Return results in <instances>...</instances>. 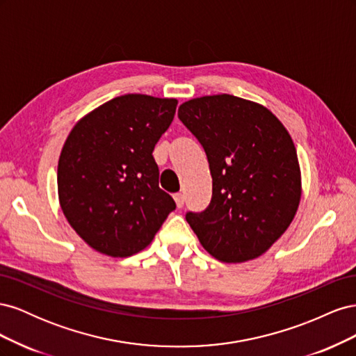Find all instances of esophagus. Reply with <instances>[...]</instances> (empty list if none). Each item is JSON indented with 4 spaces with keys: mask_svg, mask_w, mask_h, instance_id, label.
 <instances>
[{
    "mask_svg": "<svg viewBox=\"0 0 356 356\" xmlns=\"http://www.w3.org/2000/svg\"><path fill=\"white\" fill-rule=\"evenodd\" d=\"M174 199H175V203L178 208L184 207V195H182V193H177V195H174Z\"/></svg>",
    "mask_w": 356,
    "mask_h": 356,
    "instance_id": "esophagus-1",
    "label": "esophagus"
}]
</instances>
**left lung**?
<instances>
[{
    "instance_id": "1",
    "label": "left lung",
    "mask_w": 356,
    "mask_h": 356,
    "mask_svg": "<svg viewBox=\"0 0 356 356\" xmlns=\"http://www.w3.org/2000/svg\"><path fill=\"white\" fill-rule=\"evenodd\" d=\"M178 117L202 144L212 177L209 207L187 212L190 227L222 263L260 257L285 233L301 197L285 126L266 106L227 93L190 99Z\"/></svg>"
}]
</instances>
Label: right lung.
I'll list each match as a JSON object with an SVG mask.
<instances>
[{"mask_svg":"<svg viewBox=\"0 0 356 356\" xmlns=\"http://www.w3.org/2000/svg\"><path fill=\"white\" fill-rule=\"evenodd\" d=\"M174 98L129 93L84 115L58 163L63 215L101 254L131 257L152 243L175 202L159 187L153 149L174 120Z\"/></svg>","mask_w":356,"mask_h":356,"instance_id":"right-lung-1","label":"right lung"}]
</instances>
